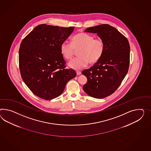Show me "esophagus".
Listing matches in <instances>:
<instances>
[{
  "label": "esophagus",
  "mask_w": 151,
  "mask_h": 151,
  "mask_svg": "<svg viewBox=\"0 0 151 151\" xmlns=\"http://www.w3.org/2000/svg\"><path fill=\"white\" fill-rule=\"evenodd\" d=\"M77 74L78 76H79V75H80V74H81V71H79V70H77Z\"/></svg>",
  "instance_id": "1"
}]
</instances>
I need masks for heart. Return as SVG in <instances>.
Listing matches in <instances>:
<instances>
[{
    "instance_id": "1",
    "label": "heart",
    "mask_w": 151,
    "mask_h": 151,
    "mask_svg": "<svg viewBox=\"0 0 151 151\" xmlns=\"http://www.w3.org/2000/svg\"><path fill=\"white\" fill-rule=\"evenodd\" d=\"M61 52L66 60H70L76 50H78V57L68 63V66L74 70H79L91 64L96 63L104 52V43L100 38H94L91 35L84 32L75 35L72 44L65 42L61 45Z\"/></svg>"
}]
</instances>
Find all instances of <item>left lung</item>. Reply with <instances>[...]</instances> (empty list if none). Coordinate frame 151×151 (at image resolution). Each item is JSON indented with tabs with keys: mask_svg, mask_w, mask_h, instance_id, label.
<instances>
[{
	"mask_svg": "<svg viewBox=\"0 0 151 151\" xmlns=\"http://www.w3.org/2000/svg\"><path fill=\"white\" fill-rule=\"evenodd\" d=\"M85 32L96 33L104 42V50L93 67L82 71L88 79L83 88L90 96L103 99L118 89L128 73L129 43L116 28L107 24L89 27Z\"/></svg>",
	"mask_w": 151,
	"mask_h": 151,
	"instance_id": "8db88e82",
	"label": "left lung"
}]
</instances>
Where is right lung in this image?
<instances>
[{
    "label": "right lung",
    "mask_w": 151,
    "mask_h": 151,
    "mask_svg": "<svg viewBox=\"0 0 151 151\" xmlns=\"http://www.w3.org/2000/svg\"><path fill=\"white\" fill-rule=\"evenodd\" d=\"M74 29L39 24L21 43V77L31 91L40 98L49 100L59 96L67 83L77 75L73 69L65 68L60 49Z\"/></svg>",
    "instance_id": "1"
}]
</instances>
